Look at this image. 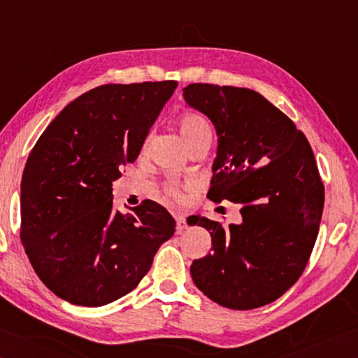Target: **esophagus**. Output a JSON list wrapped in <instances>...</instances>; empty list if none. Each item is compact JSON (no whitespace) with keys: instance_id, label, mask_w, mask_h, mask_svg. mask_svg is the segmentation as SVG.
Here are the masks:
<instances>
[{"instance_id":"obj_1","label":"esophagus","mask_w":358,"mask_h":358,"mask_svg":"<svg viewBox=\"0 0 358 358\" xmlns=\"http://www.w3.org/2000/svg\"><path fill=\"white\" fill-rule=\"evenodd\" d=\"M176 223H178V233H182L184 229H187V222H185L184 215L176 217Z\"/></svg>"}]
</instances>
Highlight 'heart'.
<instances>
[{
	"instance_id": "1",
	"label": "heart",
	"mask_w": 358,
	"mask_h": 358,
	"mask_svg": "<svg viewBox=\"0 0 358 358\" xmlns=\"http://www.w3.org/2000/svg\"><path fill=\"white\" fill-rule=\"evenodd\" d=\"M178 127L184 141L192 140V138L199 135H210L209 122L201 115H196V113H187V115H184L178 121ZM166 193L174 199L180 198V192L176 185H168Z\"/></svg>"
}]
</instances>
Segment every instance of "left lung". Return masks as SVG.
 <instances>
[{
  "label": "left lung",
  "mask_w": 358,
  "mask_h": 358,
  "mask_svg": "<svg viewBox=\"0 0 358 358\" xmlns=\"http://www.w3.org/2000/svg\"><path fill=\"white\" fill-rule=\"evenodd\" d=\"M192 108L215 125L218 146L208 198L241 204L242 222L193 215L212 253L195 259L192 278L204 296L231 310L272 303L303 273L324 209V184L308 140L289 117L247 87L192 83Z\"/></svg>",
  "instance_id": "obj_1"
}]
</instances>
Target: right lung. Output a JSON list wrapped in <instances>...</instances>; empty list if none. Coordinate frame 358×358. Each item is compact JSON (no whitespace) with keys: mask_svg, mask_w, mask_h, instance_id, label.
<instances>
[{"mask_svg":"<svg viewBox=\"0 0 358 358\" xmlns=\"http://www.w3.org/2000/svg\"><path fill=\"white\" fill-rule=\"evenodd\" d=\"M178 81L102 85L69 103L24 165L20 239L37 277L66 302L102 306L134 291L176 231L146 199L121 214L111 182L134 163Z\"/></svg>","mask_w":358,"mask_h":358,"instance_id":"1","label":"right lung"}]
</instances>
